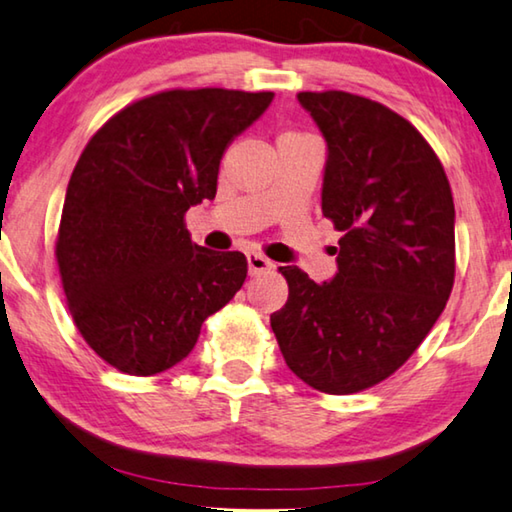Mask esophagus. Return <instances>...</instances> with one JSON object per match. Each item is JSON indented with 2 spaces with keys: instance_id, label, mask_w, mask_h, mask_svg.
Returning a JSON list of instances; mask_svg holds the SVG:
<instances>
[{
  "instance_id": "34e87169",
  "label": "esophagus",
  "mask_w": 512,
  "mask_h": 512,
  "mask_svg": "<svg viewBox=\"0 0 512 512\" xmlns=\"http://www.w3.org/2000/svg\"><path fill=\"white\" fill-rule=\"evenodd\" d=\"M247 265H249V274L256 276V274H263L272 267V261H267L265 256L256 254V251H249L247 254Z\"/></svg>"
}]
</instances>
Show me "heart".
Masks as SVG:
<instances>
[{
    "label": "heart",
    "mask_w": 512,
    "mask_h": 512,
    "mask_svg": "<svg viewBox=\"0 0 512 512\" xmlns=\"http://www.w3.org/2000/svg\"><path fill=\"white\" fill-rule=\"evenodd\" d=\"M283 138H308V136H306V133H299V131H286V133H281L279 140H283Z\"/></svg>",
    "instance_id": "b5f03b06"
}]
</instances>
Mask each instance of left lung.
Here are the masks:
<instances>
[{
  "mask_svg": "<svg viewBox=\"0 0 512 512\" xmlns=\"http://www.w3.org/2000/svg\"><path fill=\"white\" fill-rule=\"evenodd\" d=\"M329 147L322 213L342 238L338 274L315 283L279 267L288 301L270 315L292 372L326 395H354L395 374L454 288V197L413 124L345 90L299 92Z\"/></svg>",
  "mask_w": 512,
  "mask_h": 512,
  "instance_id": "1",
  "label": "left lung"
}]
</instances>
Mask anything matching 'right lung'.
I'll return each mask as SVG.
<instances>
[{
  "instance_id": "obj_1",
  "label": "right lung",
  "mask_w": 512,
  "mask_h": 512,
  "mask_svg": "<svg viewBox=\"0 0 512 512\" xmlns=\"http://www.w3.org/2000/svg\"><path fill=\"white\" fill-rule=\"evenodd\" d=\"M272 97L163 90L88 140L67 183L56 261L74 324L115 370L152 376L181 363L245 283V254L195 245L183 217L215 197L224 149Z\"/></svg>"
}]
</instances>
